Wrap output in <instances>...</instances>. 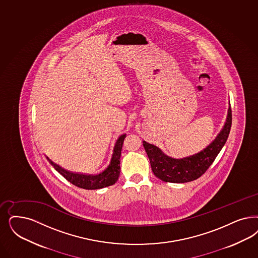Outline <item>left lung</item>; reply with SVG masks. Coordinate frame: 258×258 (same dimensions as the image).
Returning a JSON list of instances; mask_svg holds the SVG:
<instances>
[{"mask_svg":"<svg viewBox=\"0 0 258 258\" xmlns=\"http://www.w3.org/2000/svg\"><path fill=\"white\" fill-rule=\"evenodd\" d=\"M231 120L230 105L226 123L213 142L203 151L182 159L171 158L156 146L143 141L154 175L162 181L169 183H186L200 177L222 150L231 132Z\"/></svg>","mask_w":258,"mask_h":258,"instance_id":"8db88e82","label":"left lung"}]
</instances>
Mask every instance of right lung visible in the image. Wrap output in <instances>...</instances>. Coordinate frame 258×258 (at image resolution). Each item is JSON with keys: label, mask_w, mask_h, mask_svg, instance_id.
Instances as JSON below:
<instances>
[{"label": "right lung", "mask_w": 258, "mask_h": 258, "mask_svg": "<svg viewBox=\"0 0 258 258\" xmlns=\"http://www.w3.org/2000/svg\"><path fill=\"white\" fill-rule=\"evenodd\" d=\"M125 134H122L115 143L112 157L109 165L107 169L103 170L102 172L98 174H83V173H75L68 171L62 169L57 164H54L53 162L47 158L49 163L53 166L60 174H62L71 184H73L76 187L85 188V189H98L102 187H108L113 184H115L120 175V157H121V151L123 147Z\"/></svg>", "instance_id": "obj_1"}]
</instances>
